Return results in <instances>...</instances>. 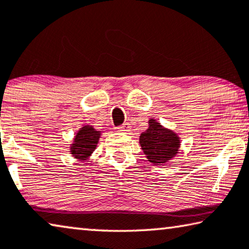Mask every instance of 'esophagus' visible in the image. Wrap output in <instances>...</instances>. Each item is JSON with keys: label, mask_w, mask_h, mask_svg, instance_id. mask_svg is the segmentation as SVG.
Wrapping results in <instances>:
<instances>
[{"label": "esophagus", "mask_w": 249, "mask_h": 249, "mask_svg": "<svg viewBox=\"0 0 249 249\" xmlns=\"http://www.w3.org/2000/svg\"><path fill=\"white\" fill-rule=\"evenodd\" d=\"M117 129H118L119 131H121V132H128L129 130H130V124H129L128 122H125V124L119 125Z\"/></svg>", "instance_id": "esophagus-1"}]
</instances>
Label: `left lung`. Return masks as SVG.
<instances>
[{
    "mask_svg": "<svg viewBox=\"0 0 249 249\" xmlns=\"http://www.w3.org/2000/svg\"><path fill=\"white\" fill-rule=\"evenodd\" d=\"M139 142L149 161L160 165L178 153L179 140L174 132L167 130L155 120H149V128L140 135Z\"/></svg>",
    "mask_w": 249,
    "mask_h": 249,
    "instance_id": "obj_1",
    "label": "left lung"
}]
</instances>
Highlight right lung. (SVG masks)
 I'll return each instance as SVG.
<instances>
[{
	"label": "right lung",
	"instance_id": "right-lung-1",
	"mask_svg": "<svg viewBox=\"0 0 249 249\" xmlns=\"http://www.w3.org/2000/svg\"><path fill=\"white\" fill-rule=\"evenodd\" d=\"M99 138L100 131H96L95 129L89 127V125L83 127L76 135L75 143L71 146V155H74L76 158L85 160L95 149Z\"/></svg>",
	"mask_w": 249,
	"mask_h": 249
}]
</instances>
